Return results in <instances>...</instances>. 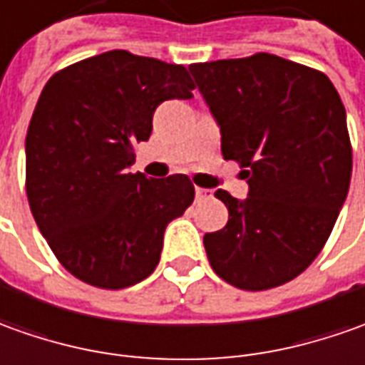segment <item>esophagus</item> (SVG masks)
Returning a JSON list of instances; mask_svg holds the SVG:
<instances>
[{
	"label": "esophagus",
	"instance_id": "obj_1",
	"mask_svg": "<svg viewBox=\"0 0 365 365\" xmlns=\"http://www.w3.org/2000/svg\"><path fill=\"white\" fill-rule=\"evenodd\" d=\"M195 197L203 202V200H210L212 197V192L210 190H203V187H195Z\"/></svg>",
	"mask_w": 365,
	"mask_h": 365
}]
</instances>
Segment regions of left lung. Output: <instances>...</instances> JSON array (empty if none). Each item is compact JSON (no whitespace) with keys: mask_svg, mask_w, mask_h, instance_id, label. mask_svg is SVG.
<instances>
[{"mask_svg":"<svg viewBox=\"0 0 365 365\" xmlns=\"http://www.w3.org/2000/svg\"><path fill=\"white\" fill-rule=\"evenodd\" d=\"M222 130L224 160L250 183L244 202L217 190L230 212L203 235L210 266L230 286H284L324 250L346 202L351 141L326 73L274 53L192 63Z\"/></svg>","mask_w":365,"mask_h":365,"instance_id":"left-lung-1","label":"left lung"}]
</instances>
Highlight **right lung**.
I'll list each match as a JSON object with an SVG mask.
<instances>
[{
	"instance_id": "obj_1",
	"label": "right lung",
	"mask_w": 365,
	"mask_h": 365,
	"mask_svg": "<svg viewBox=\"0 0 365 365\" xmlns=\"http://www.w3.org/2000/svg\"><path fill=\"white\" fill-rule=\"evenodd\" d=\"M187 69L113 49L56 71L29 121L26 192L59 264L88 286L123 289L160 262L168 224L192 205L193 183L175 173H131L155 108L190 99Z\"/></svg>"
}]
</instances>
